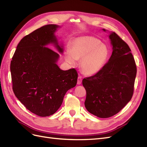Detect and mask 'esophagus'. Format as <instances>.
I'll list each match as a JSON object with an SVG mask.
<instances>
[{"instance_id":"esophagus-1","label":"esophagus","mask_w":147,"mask_h":147,"mask_svg":"<svg viewBox=\"0 0 147 147\" xmlns=\"http://www.w3.org/2000/svg\"><path fill=\"white\" fill-rule=\"evenodd\" d=\"M82 77H78V80H77V84H80L82 83Z\"/></svg>"}]
</instances>
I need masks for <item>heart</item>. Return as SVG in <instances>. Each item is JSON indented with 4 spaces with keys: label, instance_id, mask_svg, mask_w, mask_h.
Wrapping results in <instances>:
<instances>
[{
    "label": "heart",
    "instance_id": "1",
    "mask_svg": "<svg viewBox=\"0 0 147 147\" xmlns=\"http://www.w3.org/2000/svg\"><path fill=\"white\" fill-rule=\"evenodd\" d=\"M109 56L108 48L99 39L91 36L75 38L70 43L69 50L64 53L65 61L74 65L76 60L80 61L82 72L92 75L99 72L104 67Z\"/></svg>",
    "mask_w": 147,
    "mask_h": 147
}]
</instances>
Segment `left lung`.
Here are the masks:
<instances>
[{
    "instance_id": "obj_1",
    "label": "left lung",
    "mask_w": 147,
    "mask_h": 147,
    "mask_svg": "<svg viewBox=\"0 0 147 147\" xmlns=\"http://www.w3.org/2000/svg\"><path fill=\"white\" fill-rule=\"evenodd\" d=\"M109 37L113 52L109 61L99 72L82 81L86 91V110L102 118L116 115L131 100L137 74L129 47L114 32Z\"/></svg>"
}]
</instances>
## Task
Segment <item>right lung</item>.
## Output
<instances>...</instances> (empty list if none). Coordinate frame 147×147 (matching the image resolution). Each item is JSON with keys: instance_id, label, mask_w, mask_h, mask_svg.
Segmentation results:
<instances>
[{"instance_id": "add662e5", "label": "right lung", "mask_w": 147, "mask_h": 147, "mask_svg": "<svg viewBox=\"0 0 147 147\" xmlns=\"http://www.w3.org/2000/svg\"><path fill=\"white\" fill-rule=\"evenodd\" d=\"M59 26H43L26 35L12 57L10 71L16 97L30 112L39 117L54 114L70 89L76 86L77 70H61L56 64L59 54L45 47L55 43L63 53L54 35Z\"/></svg>"}]
</instances>
